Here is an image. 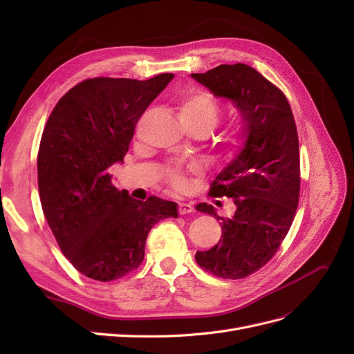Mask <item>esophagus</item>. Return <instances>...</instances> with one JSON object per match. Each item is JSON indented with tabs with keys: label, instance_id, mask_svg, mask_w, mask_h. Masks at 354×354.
I'll return each instance as SVG.
<instances>
[{
	"label": "esophagus",
	"instance_id": "34e87169",
	"mask_svg": "<svg viewBox=\"0 0 354 354\" xmlns=\"http://www.w3.org/2000/svg\"><path fill=\"white\" fill-rule=\"evenodd\" d=\"M192 211H194V205H192V203H187V202L178 203V212L181 214V216H185V214H189Z\"/></svg>",
	"mask_w": 354,
	"mask_h": 354
}]
</instances>
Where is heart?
<instances>
[{
  "label": "heart",
  "mask_w": 354,
  "mask_h": 354,
  "mask_svg": "<svg viewBox=\"0 0 354 354\" xmlns=\"http://www.w3.org/2000/svg\"><path fill=\"white\" fill-rule=\"evenodd\" d=\"M177 112L181 124L185 127H205L208 131L217 124L220 116V108L212 95L207 91L186 90L177 97ZM245 142V127L242 124L233 125L224 137L226 155L233 156ZM169 185L180 189L185 185L183 176L178 169L171 168L167 171Z\"/></svg>",
  "instance_id": "b5f03b06"
}]
</instances>
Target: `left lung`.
<instances>
[{"label": "left lung", "mask_w": 354, "mask_h": 354, "mask_svg": "<svg viewBox=\"0 0 354 354\" xmlns=\"http://www.w3.org/2000/svg\"><path fill=\"white\" fill-rule=\"evenodd\" d=\"M192 78L216 97L233 103L245 142L211 185V196L233 199L234 212L220 217L205 202L196 209L220 220L221 241L198 251V264L223 279H242L279 250L295 217L299 196L297 127L283 93L254 68L220 65Z\"/></svg>", "instance_id": "1"}]
</instances>
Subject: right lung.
I'll return each mask as SVG.
<instances>
[{
	"mask_svg": "<svg viewBox=\"0 0 354 354\" xmlns=\"http://www.w3.org/2000/svg\"><path fill=\"white\" fill-rule=\"evenodd\" d=\"M173 78L85 80L48 118L38 152L42 211L62 252L90 279L111 282L137 269L151 229L178 217L176 202L133 199L108 171L124 162L137 121Z\"/></svg>",
	"mask_w": 354,
	"mask_h": 354,
	"instance_id": "right-lung-1",
	"label": "right lung"
}]
</instances>
